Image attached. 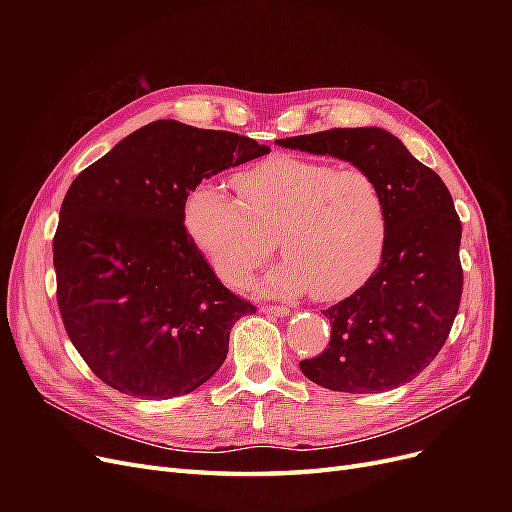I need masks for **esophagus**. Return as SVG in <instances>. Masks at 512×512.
Wrapping results in <instances>:
<instances>
[{
	"instance_id": "obj_1",
	"label": "esophagus",
	"mask_w": 512,
	"mask_h": 512,
	"mask_svg": "<svg viewBox=\"0 0 512 512\" xmlns=\"http://www.w3.org/2000/svg\"><path fill=\"white\" fill-rule=\"evenodd\" d=\"M262 312L273 314V316H288L290 307H286V305H262Z\"/></svg>"
}]
</instances>
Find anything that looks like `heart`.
Here are the masks:
<instances>
[{
  "instance_id": "b5f03b06",
  "label": "heart",
  "mask_w": 512,
  "mask_h": 512,
  "mask_svg": "<svg viewBox=\"0 0 512 512\" xmlns=\"http://www.w3.org/2000/svg\"><path fill=\"white\" fill-rule=\"evenodd\" d=\"M239 198L218 181H198L185 196L183 222L215 275L241 288L271 258L275 237L286 260L262 288L312 290L339 301L380 267L389 211L378 179L365 168L277 153L235 177Z\"/></svg>"
}]
</instances>
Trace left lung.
<instances>
[{
	"mask_svg": "<svg viewBox=\"0 0 512 512\" xmlns=\"http://www.w3.org/2000/svg\"><path fill=\"white\" fill-rule=\"evenodd\" d=\"M277 145L333 156L369 170L389 211L378 271L348 299L324 309L331 342L303 374L331 391L382 393L436 359L459 312L461 222L438 173L382 128H333Z\"/></svg>",
	"mask_w": 512,
	"mask_h": 512,
	"instance_id": "8db88e82",
	"label": "left lung"
}]
</instances>
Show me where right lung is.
<instances>
[{"label":"right lung","instance_id":"obj_1","mask_svg":"<svg viewBox=\"0 0 512 512\" xmlns=\"http://www.w3.org/2000/svg\"><path fill=\"white\" fill-rule=\"evenodd\" d=\"M265 153L254 138L160 119L72 181L53 237L57 305L106 386L170 399L220 369L232 324L256 305L215 277L183 205L198 181Z\"/></svg>","mask_w":512,"mask_h":512}]
</instances>
